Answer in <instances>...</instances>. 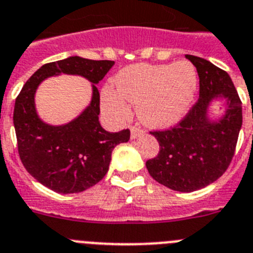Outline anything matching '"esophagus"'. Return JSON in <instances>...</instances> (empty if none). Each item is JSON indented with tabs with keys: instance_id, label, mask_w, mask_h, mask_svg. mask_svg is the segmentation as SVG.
<instances>
[{
	"instance_id": "34e87169",
	"label": "esophagus",
	"mask_w": 253,
	"mask_h": 253,
	"mask_svg": "<svg viewBox=\"0 0 253 253\" xmlns=\"http://www.w3.org/2000/svg\"><path fill=\"white\" fill-rule=\"evenodd\" d=\"M141 135H143V129L140 126H131V137L137 138Z\"/></svg>"
}]
</instances>
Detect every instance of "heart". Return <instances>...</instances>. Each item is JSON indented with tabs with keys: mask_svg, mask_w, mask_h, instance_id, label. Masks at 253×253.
Listing matches in <instances>:
<instances>
[{
	"mask_svg": "<svg viewBox=\"0 0 253 253\" xmlns=\"http://www.w3.org/2000/svg\"><path fill=\"white\" fill-rule=\"evenodd\" d=\"M117 90L104 87L101 103L116 121L128 117V104L150 127L165 128L179 122L193 103L198 88L197 70L188 61L175 64H136L118 73Z\"/></svg>",
	"mask_w": 253,
	"mask_h": 253,
	"instance_id": "1",
	"label": "heart"
}]
</instances>
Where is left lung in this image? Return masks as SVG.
I'll list each match as a JSON object with an SVG mask.
<instances>
[{
  "label": "left lung",
  "mask_w": 253,
  "mask_h": 253,
  "mask_svg": "<svg viewBox=\"0 0 253 253\" xmlns=\"http://www.w3.org/2000/svg\"><path fill=\"white\" fill-rule=\"evenodd\" d=\"M185 56L197 68L199 99L174 127L150 131L160 151L146 161V168L158 183L189 193L214 183L228 169L242 126V102L227 72L199 56ZM217 95L229 106L222 120L211 123L206 108Z\"/></svg>",
  "instance_id": "1"
}]
</instances>
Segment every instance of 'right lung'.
Wrapping results in <instances>:
<instances>
[{
  "instance_id": "obj_1",
  "label": "right lung",
  "mask_w": 253,
  "mask_h": 253,
  "mask_svg": "<svg viewBox=\"0 0 253 253\" xmlns=\"http://www.w3.org/2000/svg\"><path fill=\"white\" fill-rule=\"evenodd\" d=\"M112 60L70 56L36 70L25 83L15 102L17 151L25 169L39 183L61 194L83 192L95 185L108 171L116 145L129 140V129L108 132L98 121L99 92L93 85L87 110L65 126H49L38 117L34 95L38 85L60 73L78 74L97 84L113 67Z\"/></svg>"
}]
</instances>
